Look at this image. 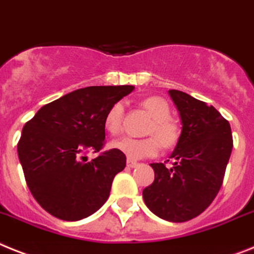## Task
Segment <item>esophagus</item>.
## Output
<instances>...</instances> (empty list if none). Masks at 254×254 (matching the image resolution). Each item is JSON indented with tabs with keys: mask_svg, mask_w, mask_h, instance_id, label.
Instances as JSON below:
<instances>
[{
	"mask_svg": "<svg viewBox=\"0 0 254 254\" xmlns=\"http://www.w3.org/2000/svg\"><path fill=\"white\" fill-rule=\"evenodd\" d=\"M127 167H129V168H135V167H138V163H137V161H134V160H131V159H127Z\"/></svg>",
	"mask_w": 254,
	"mask_h": 254,
	"instance_id": "esophagus-1",
	"label": "esophagus"
}]
</instances>
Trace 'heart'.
Segmentation results:
<instances>
[{"label":"heart","instance_id":"b5f03b06","mask_svg":"<svg viewBox=\"0 0 254 254\" xmlns=\"http://www.w3.org/2000/svg\"><path fill=\"white\" fill-rule=\"evenodd\" d=\"M142 106L147 111V114L152 117V121L148 124L146 131V134L151 137L142 139L124 137L111 143L112 148L125 153L129 159L138 160L155 156L160 150V143L165 148H170L176 146L181 135L180 127L170 119L169 104L165 99L160 97H150L142 102ZM123 115L124 104L121 102L115 103L108 110L104 117V127L108 133L114 135L120 133Z\"/></svg>","mask_w":254,"mask_h":254}]
</instances>
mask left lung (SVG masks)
<instances>
[{
  "label": "left lung",
  "instance_id": "8db88e82",
  "mask_svg": "<svg viewBox=\"0 0 254 254\" xmlns=\"http://www.w3.org/2000/svg\"><path fill=\"white\" fill-rule=\"evenodd\" d=\"M169 95L182 131L169 156L173 164H150L155 181L143 190V200L160 218L186 222L203 213L222 186L232 134L229 121L213 106L180 90H169Z\"/></svg>",
  "mask_w": 254,
  "mask_h": 254
}]
</instances>
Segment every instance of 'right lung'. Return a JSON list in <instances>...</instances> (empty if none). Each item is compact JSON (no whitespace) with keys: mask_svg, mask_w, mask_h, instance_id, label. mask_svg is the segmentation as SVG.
Returning a JSON list of instances; mask_svg holds the SVG:
<instances>
[{"mask_svg":"<svg viewBox=\"0 0 254 254\" xmlns=\"http://www.w3.org/2000/svg\"><path fill=\"white\" fill-rule=\"evenodd\" d=\"M134 90L89 86L45 104L23 127L18 156L29 191L51 216L78 221L97 212L110 196L115 176L127 156L112 150L86 161L104 144V117Z\"/></svg>","mask_w":254,"mask_h":254,"instance_id":"obj_1","label":"right lung"}]
</instances>
